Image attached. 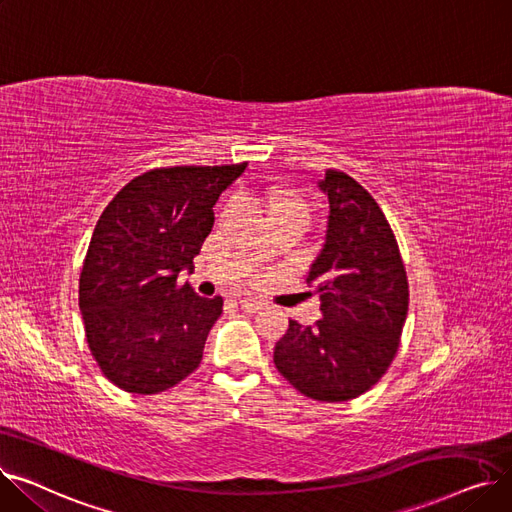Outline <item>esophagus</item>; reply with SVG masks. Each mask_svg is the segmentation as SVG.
<instances>
[{
  "label": "esophagus",
  "instance_id": "obj_1",
  "mask_svg": "<svg viewBox=\"0 0 512 512\" xmlns=\"http://www.w3.org/2000/svg\"><path fill=\"white\" fill-rule=\"evenodd\" d=\"M238 303H240L242 311H247V313H257V311H261V309H263V303H261V301H257V299H251V297L240 299Z\"/></svg>",
  "mask_w": 512,
  "mask_h": 512
}]
</instances>
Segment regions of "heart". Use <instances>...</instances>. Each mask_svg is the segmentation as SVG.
I'll return each instance as SVG.
<instances>
[{
    "instance_id": "obj_1",
    "label": "heart",
    "mask_w": 512,
    "mask_h": 512,
    "mask_svg": "<svg viewBox=\"0 0 512 512\" xmlns=\"http://www.w3.org/2000/svg\"><path fill=\"white\" fill-rule=\"evenodd\" d=\"M261 203L265 205L267 213L272 215V222L280 218H290V215H299V218L309 220V205L297 197V195H288L282 191H265L261 197ZM232 203L226 205L224 213H230Z\"/></svg>"
}]
</instances>
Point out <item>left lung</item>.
I'll return each mask as SVG.
<instances>
[{"label": "left lung", "instance_id": "obj_1", "mask_svg": "<svg viewBox=\"0 0 512 512\" xmlns=\"http://www.w3.org/2000/svg\"><path fill=\"white\" fill-rule=\"evenodd\" d=\"M319 188L330 215L307 284L321 299V319L315 326L290 319L274 363L301 394L344 402L388 371L409 311V282L394 232L365 188L338 170H326Z\"/></svg>", "mask_w": 512, "mask_h": 512}]
</instances>
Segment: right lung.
<instances>
[{
  "label": "right lung",
  "mask_w": 512,
  "mask_h": 512,
  "mask_svg": "<svg viewBox=\"0 0 512 512\" xmlns=\"http://www.w3.org/2000/svg\"><path fill=\"white\" fill-rule=\"evenodd\" d=\"M245 168L247 161L155 168L103 209L80 272L78 307L91 355L114 386L157 394L199 367L224 301L176 280L184 267L193 270L215 201Z\"/></svg>",
  "instance_id": "obj_1"
}]
</instances>
